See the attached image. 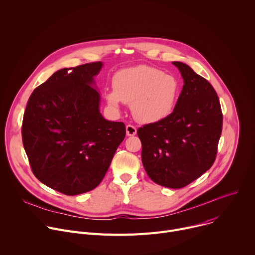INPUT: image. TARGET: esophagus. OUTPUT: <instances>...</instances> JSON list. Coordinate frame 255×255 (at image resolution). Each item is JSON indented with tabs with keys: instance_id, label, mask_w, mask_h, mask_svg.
<instances>
[{
	"instance_id": "34e87169",
	"label": "esophagus",
	"mask_w": 255,
	"mask_h": 255,
	"mask_svg": "<svg viewBox=\"0 0 255 255\" xmlns=\"http://www.w3.org/2000/svg\"><path fill=\"white\" fill-rule=\"evenodd\" d=\"M137 133V129L132 126V125H127L126 126V134L127 136H134Z\"/></svg>"
}]
</instances>
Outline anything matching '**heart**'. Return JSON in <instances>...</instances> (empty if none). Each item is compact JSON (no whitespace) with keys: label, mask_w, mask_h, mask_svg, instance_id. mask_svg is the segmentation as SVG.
Returning a JSON list of instances; mask_svg holds the SVG:
<instances>
[{"label":"heart","mask_w":255,"mask_h":255,"mask_svg":"<svg viewBox=\"0 0 255 255\" xmlns=\"http://www.w3.org/2000/svg\"><path fill=\"white\" fill-rule=\"evenodd\" d=\"M112 85L113 90L105 94L109 107L119 111L121 102L131 104L133 117L143 124L167 118L174 110L179 94V85L174 77L148 65L117 71Z\"/></svg>","instance_id":"heart-1"}]
</instances>
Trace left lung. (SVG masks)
Wrapping results in <instances>:
<instances>
[{
	"instance_id": "1",
	"label": "left lung",
	"mask_w": 255,
	"mask_h": 255,
	"mask_svg": "<svg viewBox=\"0 0 255 255\" xmlns=\"http://www.w3.org/2000/svg\"><path fill=\"white\" fill-rule=\"evenodd\" d=\"M184 80L173 112L137 131L142 163L148 176L169 189H180L214 163L222 132V112L212 85L186 63L173 61Z\"/></svg>"
}]
</instances>
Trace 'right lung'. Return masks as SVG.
Instances as JSON below:
<instances>
[{
    "label": "right lung",
    "instance_id": "obj_1",
    "mask_svg": "<svg viewBox=\"0 0 255 255\" xmlns=\"http://www.w3.org/2000/svg\"><path fill=\"white\" fill-rule=\"evenodd\" d=\"M103 62L62 68L29 98L22 124L32 171L45 186L67 196L94 190L124 140L122 122L106 120L95 77Z\"/></svg>",
    "mask_w": 255,
    "mask_h": 255
}]
</instances>
